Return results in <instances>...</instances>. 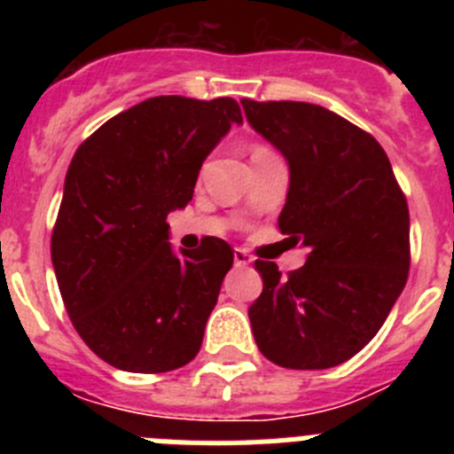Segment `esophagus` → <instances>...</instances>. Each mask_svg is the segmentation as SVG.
<instances>
[{
  "instance_id": "34e87169",
  "label": "esophagus",
  "mask_w": 454,
  "mask_h": 454,
  "mask_svg": "<svg viewBox=\"0 0 454 454\" xmlns=\"http://www.w3.org/2000/svg\"><path fill=\"white\" fill-rule=\"evenodd\" d=\"M252 262H254V259H252V254H247L246 250L236 247L234 250V266L236 268H246V266H250Z\"/></svg>"
}]
</instances>
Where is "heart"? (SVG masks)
Returning <instances> with one entry per match:
<instances>
[{"mask_svg":"<svg viewBox=\"0 0 454 454\" xmlns=\"http://www.w3.org/2000/svg\"><path fill=\"white\" fill-rule=\"evenodd\" d=\"M259 152H268L266 147H254V150H252V154H259Z\"/></svg>","mask_w":454,"mask_h":454,"instance_id":"b5f03b06","label":"heart"}]
</instances>
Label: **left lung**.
Here are the masks:
<instances>
[{
  "label": "left lung",
  "instance_id": "left-lung-1",
  "mask_svg": "<svg viewBox=\"0 0 454 454\" xmlns=\"http://www.w3.org/2000/svg\"><path fill=\"white\" fill-rule=\"evenodd\" d=\"M256 134L288 163L279 230L307 263L263 279L250 323L266 359L295 371L348 362L380 332L407 284L409 208L387 152L346 118L307 102L240 99Z\"/></svg>",
  "mask_w": 454,
  "mask_h": 454
}]
</instances>
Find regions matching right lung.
<instances>
[{
	"mask_svg": "<svg viewBox=\"0 0 454 454\" xmlns=\"http://www.w3.org/2000/svg\"><path fill=\"white\" fill-rule=\"evenodd\" d=\"M231 124V98L161 95L127 108L79 145L51 234V263L74 330L129 372L191 362L234 252L220 239L179 254L170 211L192 200L200 168Z\"/></svg>",
	"mask_w": 454,
	"mask_h": 454,
	"instance_id": "obj_1",
	"label": "right lung"
}]
</instances>
